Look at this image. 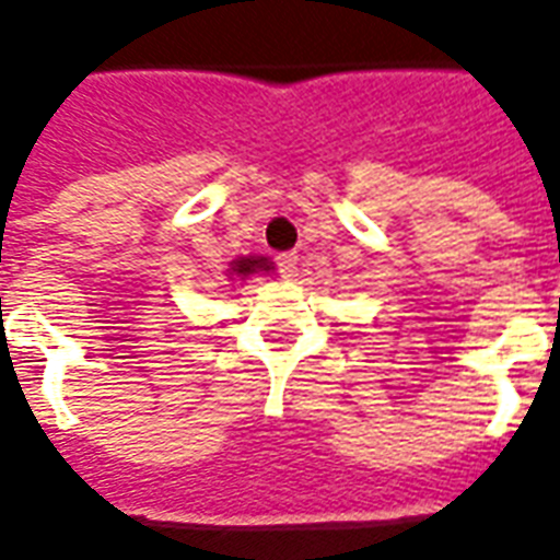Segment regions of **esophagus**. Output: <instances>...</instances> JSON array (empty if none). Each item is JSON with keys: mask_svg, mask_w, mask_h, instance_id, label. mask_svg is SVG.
<instances>
[{"mask_svg": "<svg viewBox=\"0 0 560 560\" xmlns=\"http://www.w3.org/2000/svg\"><path fill=\"white\" fill-rule=\"evenodd\" d=\"M276 267H279V272L284 279H293V276H296V255H293V252H284V255L276 257Z\"/></svg>", "mask_w": 560, "mask_h": 560, "instance_id": "esophagus-1", "label": "esophagus"}]
</instances>
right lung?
Here are the masks:
<instances>
[{"mask_svg":"<svg viewBox=\"0 0 560 560\" xmlns=\"http://www.w3.org/2000/svg\"><path fill=\"white\" fill-rule=\"evenodd\" d=\"M272 260L269 257H260V255H245V257H236L228 264V279L231 281H245L257 276V272H272Z\"/></svg>","mask_w":560,"mask_h":560,"instance_id":"obj_1","label":"right lung"}]
</instances>
